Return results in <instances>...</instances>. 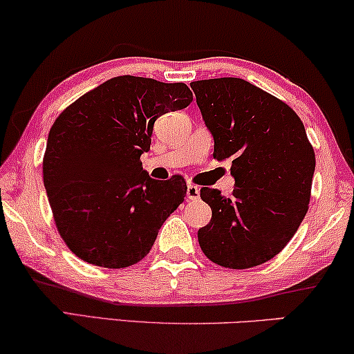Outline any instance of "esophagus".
Instances as JSON below:
<instances>
[{
    "label": "esophagus",
    "mask_w": 354,
    "mask_h": 354,
    "mask_svg": "<svg viewBox=\"0 0 354 354\" xmlns=\"http://www.w3.org/2000/svg\"><path fill=\"white\" fill-rule=\"evenodd\" d=\"M186 196H187L189 201H192V202L198 201V197H201V187L196 186V184H187Z\"/></svg>",
    "instance_id": "esophagus-1"
}]
</instances>
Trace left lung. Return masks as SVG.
<instances>
[{"instance_id": "8db88e82", "label": "left lung", "mask_w": 354, "mask_h": 354, "mask_svg": "<svg viewBox=\"0 0 354 354\" xmlns=\"http://www.w3.org/2000/svg\"><path fill=\"white\" fill-rule=\"evenodd\" d=\"M216 160L231 158V197L202 187L212 220L197 237L208 260L247 270L274 258L297 232L311 198L316 157L295 111L242 78L191 83Z\"/></svg>"}]
</instances>
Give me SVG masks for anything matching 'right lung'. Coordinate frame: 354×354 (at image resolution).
I'll return each instance as SVG.
<instances>
[{"mask_svg": "<svg viewBox=\"0 0 354 354\" xmlns=\"http://www.w3.org/2000/svg\"><path fill=\"white\" fill-rule=\"evenodd\" d=\"M192 102L184 83L123 75L71 104L49 129L43 181L62 241L94 266H131L184 202L186 181L142 170L153 123Z\"/></svg>", "mask_w": 354, "mask_h": 354, "instance_id": "obj_1", "label": "right lung"}]
</instances>
